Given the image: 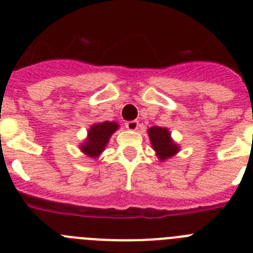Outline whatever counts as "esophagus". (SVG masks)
<instances>
[{
	"label": "esophagus",
	"instance_id": "esophagus-1",
	"mask_svg": "<svg viewBox=\"0 0 253 253\" xmlns=\"http://www.w3.org/2000/svg\"><path fill=\"white\" fill-rule=\"evenodd\" d=\"M125 126H126L128 130H137L139 128V122H137V120H130V122L125 123Z\"/></svg>",
	"mask_w": 253,
	"mask_h": 253
}]
</instances>
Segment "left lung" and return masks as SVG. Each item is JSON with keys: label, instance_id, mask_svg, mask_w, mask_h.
<instances>
[{"label": "left lung", "instance_id": "obj_1", "mask_svg": "<svg viewBox=\"0 0 253 253\" xmlns=\"http://www.w3.org/2000/svg\"><path fill=\"white\" fill-rule=\"evenodd\" d=\"M148 135L152 146H153L154 151L157 152L161 161H165L178 152V147L172 142L169 131L166 128L153 126V128L148 129Z\"/></svg>", "mask_w": 253, "mask_h": 253}]
</instances>
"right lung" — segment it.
Instances as JSON below:
<instances>
[{"mask_svg":"<svg viewBox=\"0 0 253 253\" xmlns=\"http://www.w3.org/2000/svg\"><path fill=\"white\" fill-rule=\"evenodd\" d=\"M118 128H119V125L115 122H104L100 124H95L88 131V138H87L86 143L81 146L82 152L90 157H97L104 151L111 134Z\"/></svg>","mask_w":253,"mask_h":253,"instance_id":"obj_1","label":"right lung"}]
</instances>
